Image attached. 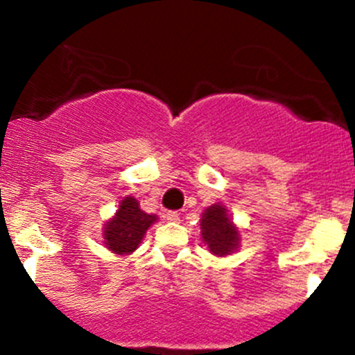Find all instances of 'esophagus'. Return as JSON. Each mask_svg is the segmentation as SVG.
I'll list each match as a JSON object with an SVG mask.
<instances>
[{"label":"esophagus","instance_id":"esophagus-1","mask_svg":"<svg viewBox=\"0 0 355 355\" xmlns=\"http://www.w3.org/2000/svg\"><path fill=\"white\" fill-rule=\"evenodd\" d=\"M166 220L168 221H178V220H180V214H178L177 211H168Z\"/></svg>","mask_w":355,"mask_h":355}]
</instances>
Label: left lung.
<instances>
[{
    "label": "left lung",
    "mask_w": 355,
    "mask_h": 355,
    "mask_svg": "<svg viewBox=\"0 0 355 355\" xmlns=\"http://www.w3.org/2000/svg\"><path fill=\"white\" fill-rule=\"evenodd\" d=\"M200 234L204 244L214 256H228L241 244V232L230 220L227 207L220 202L204 209L200 218Z\"/></svg>",
    "instance_id": "1"
}]
</instances>
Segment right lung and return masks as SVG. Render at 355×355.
<instances>
[{
  "instance_id": "right-lung-1",
  "label": "right lung",
  "mask_w": 355,
  "mask_h": 355,
  "mask_svg": "<svg viewBox=\"0 0 355 355\" xmlns=\"http://www.w3.org/2000/svg\"><path fill=\"white\" fill-rule=\"evenodd\" d=\"M156 220V214L144 213L137 199L128 196L120 202L116 214L110 221H106L105 234H103L106 249L120 256L132 254L142 242L148 228Z\"/></svg>"
}]
</instances>
